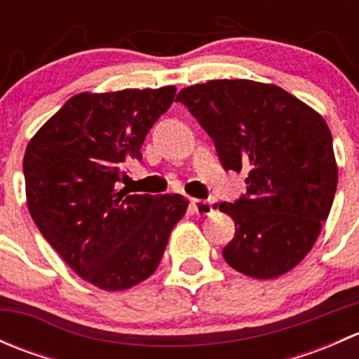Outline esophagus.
<instances>
[{
    "label": "esophagus",
    "instance_id": "34e87169",
    "mask_svg": "<svg viewBox=\"0 0 359 359\" xmlns=\"http://www.w3.org/2000/svg\"><path fill=\"white\" fill-rule=\"evenodd\" d=\"M191 206H193L194 213L200 217H206L213 212V206L210 201H203V200H191Z\"/></svg>",
    "mask_w": 359,
    "mask_h": 359
}]
</instances>
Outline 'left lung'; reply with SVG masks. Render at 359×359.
Listing matches in <instances>:
<instances>
[{"label":"left lung","instance_id":"8db88e82","mask_svg":"<svg viewBox=\"0 0 359 359\" xmlns=\"http://www.w3.org/2000/svg\"><path fill=\"white\" fill-rule=\"evenodd\" d=\"M213 139L224 170L247 173V196L220 203L236 233L226 262L255 280L292 271L316 243L337 191L332 133L306 102L273 83L210 79L177 95Z\"/></svg>","mask_w":359,"mask_h":359}]
</instances>
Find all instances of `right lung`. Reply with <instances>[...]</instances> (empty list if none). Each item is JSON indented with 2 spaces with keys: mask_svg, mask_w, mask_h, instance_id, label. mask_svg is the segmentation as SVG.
<instances>
[{
  "mask_svg": "<svg viewBox=\"0 0 359 359\" xmlns=\"http://www.w3.org/2000/svg\"><path fill=\"white\" fill-rule=\"evenodd\" d=\"M175 86L83 92L71 97L25 147L32 220L64 262L93 287L128 290L158 269L189 201L180 194L119 191L128 159L168 111Z\"/></svg>",
  "mask_w": 359,
  "mask_h": 359,
  "instance_id": "obj_1",
  "label": "right lung"
}]
</instances>
